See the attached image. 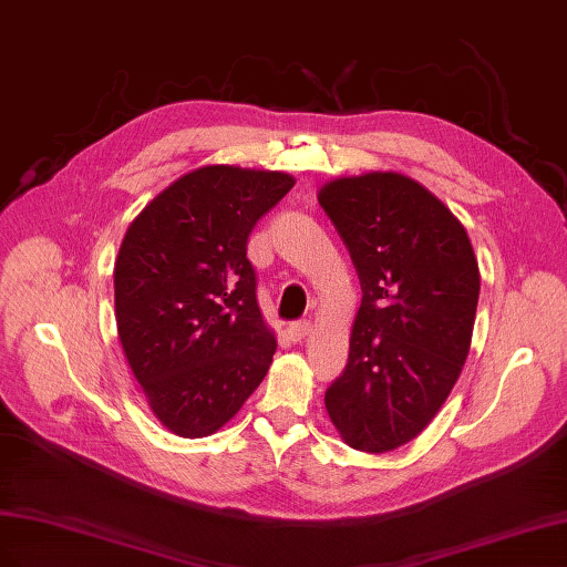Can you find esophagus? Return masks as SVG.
I'll return each instance as SVG.
<instances>
[{
    "mask_svg": "<svg viewBox=\"0 0 567 567\" xmlns=\"http://www.w3.org/2000/svg\"><path fill=\"white\" fill-rule=\"evenodd\" d=\"M287 332H289V337L295 339V342H301V339H306V334L311 332V322L309 320H297L287 328Z\"/></svg>",
    "mask_w": 567,
    "mask_h": 567,
    "instance_id": "1",
    "label": "esophagus"
}]
</instances>
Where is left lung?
<instances>
[{"label": "left lung", "instance_id": "1", "mask_svg": "<svg viewBox=\"0 0 567 567\" xmlns=\"http://www.w3.org/2000/svg\"><path fill=\"white\" fill-rule=\"evenodd\" d=\"M318 202L363 292L326 409L351 449L384 454L415 440L454 390L473 339L477 258L461 220L401 173L337 177Z\"/></svg>", "mask_w": 567, "mask_h": 567}]
</instances>
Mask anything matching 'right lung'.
<instances>
[{
	"instance_id": "add662e5",
	"label": "right lung",
	"mask_w": 567,
	"mask_h": 567,
	"mask_svg": "<svg viewBox=\"0 0 567 567\" xmlns=\"http://www.w3.org/2000/svg\"><path fill=\"white\" fill-rule=\"evenodd\" d=\"M292 187L278 171L204 166L154 197L123 237L118 339L154 415L177 436L220 430L268 373L278 342L258 309L247 241Z\"/></svg>"
}]
</instances>
